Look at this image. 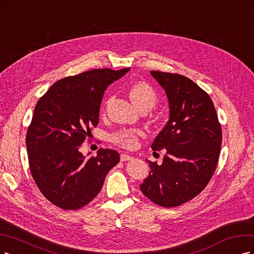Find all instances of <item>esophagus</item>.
Segmentation results:
<instances>
[{"instance_id":"1","label":"esophagus","mask_w":254,"mask_h":254,"mask_svg":"<svg viewBox=\"0 0 254 254\" xmlns=\"http://www.w3.org/2000/svg\"><path fill=\"white\" fill-rule=\"evenodd\" d=\"M133 156H130V155L127 154H121L120 155V160L121 161H128V160H132Z\"/></svg>"}]
</instances>
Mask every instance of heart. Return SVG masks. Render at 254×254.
<instances>
[{
	"instance_id": "1",
	"label": "heart",
	"mask_w": 254,
	"mask_h": 254,
	"mask_svg": "<svg viewBox=\"0 0 254 254\" xmlns=\"http://www.w3.org/2000/svg\"><path fill=\"white\" fill-rule=\"evenodd\" d=\"M128 95L130 100L137 106L142 110L150 111L157 102V94L154 88L145 82H136L130 85L128 89ZM141 135V132L138 129H120L111 136L113 142L119 144L125 148H133L137 143L138 136Z\"/></svg>"
}]
</instances>
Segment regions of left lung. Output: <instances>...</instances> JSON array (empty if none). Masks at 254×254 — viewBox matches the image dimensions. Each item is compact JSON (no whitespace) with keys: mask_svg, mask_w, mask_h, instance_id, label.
Returning a JSON list of instances; mask_svg holds the SVG:
<instances>
[{"mask_svg":"<svg viewBox=\"0 0 254 254\" xmlns=\"http://www.w3.org/2000/svg\"><path fill=\"white\" fill-rule=\"evenodd\" d=\"M165 89L169 120L152 143L166 150L161 165L146 160L150 174L141 192L162 207H177L198 195L213 175L222 144V127L210 96L177 73L151 70Z\"/></svg>","mask_w":254,"mask_h":254,"instance_id":"1","label":"left lung"}]
</instances>
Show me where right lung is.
Instances as JSON below:
<instances>
[{"label":"right lung","instance_id":"right-lung-1","mask_svg":"<svg viewBox=\"0 0 254 254\" xmlns=\"http://www.w3.org/2000/svg\"><path fill=\"white\" fill-rule=\"evenodd\" d=\"M129 70L92 69L59 81L38 101L26 135L29 169L46 199L77 210L100 192L119 153L100 149L86 159L80 146L97 127L105 89Z\"/></svg>","mask_w":254,"mask_h":254}]
</instances>
